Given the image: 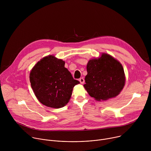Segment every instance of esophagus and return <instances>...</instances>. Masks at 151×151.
Wrapping results in <instances>:
<instances>
[{
  "mask_svg": "<svg viewBox=\"0 0 151 151\" xmlns=\"http://www.w3.org/2000/svg\"><path fill=\"white\" fill-rule=\"evenodd\" d=\"M79 81L81 84H83L84 83V79L83 78H81L80 79H79Z\"/></svg>",
  "mask_w": 151,
  "mask_h": 151,
  "instance_id": "1",
  "label": "esophagus"
}]
</instances>
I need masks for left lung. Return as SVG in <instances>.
<instances>
[{
	"label": "left lung",
	"instance_id": "1",
	"mask_svg": "<svg viewBox=\"0 0 151 151\" xmlns=\"http://www.w3.org/2000/svg\"><path fill=\"white\" fill-rule=\"evenodd\" d=\"M83 87L97 101L114 98L122 90L125 76L121 63L111 55L102 53L90 60L87 65Z\"/></svg>",
	"mask_w": 151,
	"mask_h": 151
}]
</instances>
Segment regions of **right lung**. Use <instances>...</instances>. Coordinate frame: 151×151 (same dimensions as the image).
<instances>
[{
	"label": "right lung",
	"mask_w": 151,
	"mask_h": 151,
	"mask_svg": "<svg viewBox=\"0 0 151 151\" xmlns=\"http://www.w3.org/2000/svg\"><path fill=\"white\" fill-rule=\"evenodd\" d=\"M64 64L63 60L50 55L40 59L31 70V87L42 104L55 109L64 107L69 101L75 85L79 83Z\"/></svg>",
	"instance_id": "obj_1"
}]
</instances>
